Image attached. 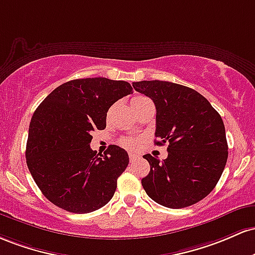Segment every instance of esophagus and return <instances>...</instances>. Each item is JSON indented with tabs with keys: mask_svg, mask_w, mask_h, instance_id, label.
Here are the masks:
<instances>
[{
	"mask_svg": "<svg viewBox=\"0 0 255 255\" xmlns=\"http://www.w3.org/2000/svg\"><path fill=\"white\" fill-rule=\"evenodd\" d=\"M128 158H130V162H133V161H136L139 156L137 155V154H130V156H128Z\"/></svg>",
	"mask_w": 255,
	"mask_h": 255,
	"instance_id": "1",
	"label": "esophagus"
}]
</instances>
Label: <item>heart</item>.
I'll list each match as a JSON object with an SVG mask.
<instances>
[{
  "mask_svg": "<svg viewBox=\"0 0 255 255\" xmlns=\"http://www.w3.org/2000/svg\"><path fill=\"white\" fill-rule=\"evenodd\" d=\"M144 100H148L147 97L144 96H135L132 99V101H131V105L136 106L138 104H141L142 101H144ZM141 138H137V137H127V138H123L122 139V144L124 145L125 148H128V149H137V148L141 145Z\"/></svg>",
  "mask_w": 255,
  "mask_h": 255,
  "instance_id": "obj_1",
  "label": "heart"
}]
</instances>
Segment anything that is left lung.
Here are the masks:
<instances>
[{"instance_id":"1","label":"left lung","mask_w":255,"mask_h":255,"mask_svg":"<svg viewBox=\"0 0 255 255\" xmlns=\"http://www.w3.org/2000/svg\"><path fill=\"white\" fill-rule=\"evenodd\" d=\"M133 89L150 97L156 108V144L168 143L167 158L145 154L150 165L142 178L147 195L168 208L202 200L218 183L228 160L222 117L191 88L164 81H142Z\"/></svg>"}]
</instances>
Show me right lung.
I'll use <instances>...</instances> for the list:
<instances>
[{
    "label": "right lung",
    "mask_w": 255,
    "mask_h": 255,
    "mask_svg": "<svg viewBox=\"0 0 255 255\" xmlns=\"http://www.w3.org/2000/svg\"><path fill=\"white\" fill-rule=\"evenodd\" d=\"M132 93L128 82L84 78L54 89L33 113L26 164L43 195L72 213H90L110 202L128 155L110 145L104 155L90 148L94 130H104L110 107Z\"/></svg>",
    "instance_id": "right-lung-1"
}]
</instances>
